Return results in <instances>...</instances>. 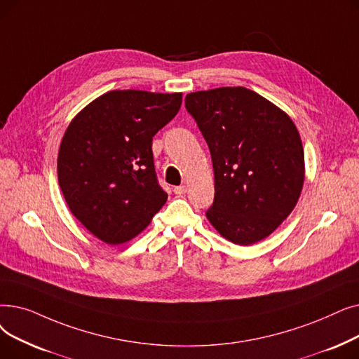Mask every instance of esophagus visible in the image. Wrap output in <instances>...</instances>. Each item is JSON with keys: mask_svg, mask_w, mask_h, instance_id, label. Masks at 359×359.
Instances as JSON below:
<instances>
[{"mask_svg": "<svg viewBox=\"0 0 359 359\" xmlns=\"http://www.w3.org/2000/svg\"><path fill=\"white\" fill-rule=\"evenodd\" d=\"M173 192L176 194V195H184V192H186V186H176V188L173 189Z\"/></svg>", "mask_w": 359, "mask_h": 359, "instance_id": "1", "label": "esophagus"}]
</instances>
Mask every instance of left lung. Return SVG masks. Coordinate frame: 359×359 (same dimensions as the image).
I'll use <instances>...</instances> for the list:
<instances>
[{
    "instance_id": "obj_1",
    "label": "left lung",
    "mask_w": 359,
    "mask_h": 359,
    "mask_svg": "<svg viewBox=\"0 0 359 359\" xmlns=\"http://www.w3.org/2000/svg\"><path fill=\"white\" fill-rule=\"evenodd\" d=\"M184 102L211 152L215 195L207 211L210 223L236 245L266 239L302 192L305 158L294 123L243 86L192 92Z\"/></svg>"
}]
</instances>
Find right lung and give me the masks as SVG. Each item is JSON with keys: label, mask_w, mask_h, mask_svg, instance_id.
Instances as JSON below:
<instances>
[{"label": "right lung", "mask_w": 359, "mask_h": 359, "mask_svg": "<svg viewBox=\"0 0 359 359\" xmlns=\"http://www.w3.org/2000/svg\"><path fill=\"white\" fill-rule=\"evenodd\" d=\"M180 105V92L110 90L70 121L58 149V183L72 214L100 241L129 242L165 204L152 137Z\"/></svg>", "instance_id": "right-lung-1"}]
</instances>
